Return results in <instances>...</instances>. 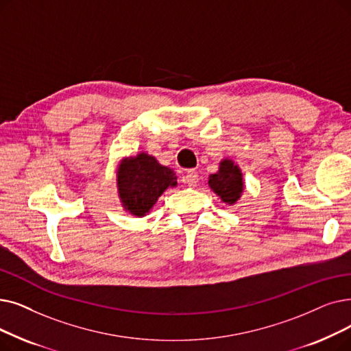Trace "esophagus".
<instances>
[{
	"mask_svg": "<svg viewBox=\"0 0 351 351\" xmlns=\"http://www.w3.org/2000/svg\"><path fill=\"white\" fill-rule=\"evenodd\" d=\"M197 182H199V178H197V172L196 171H188V173L185 176V184H188V186H196Z\"/></svg>",
	"mask_w": 351,
	"mask_h": 351,
	"instance_id": "1",
	"label": "esophagus"
}]
</instances>
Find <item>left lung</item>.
I'll list each match as a JSON object with an SVG mask.
<instances>
[{
  "mask_svg": "<svg viewBox=\"0 0 351 351\" xmlns=\"http://www.w3.org/2000/svg\"><path fill=\"white\" fill-rule=\"evenodd\" d=\"M208 184L222 202L234 205L243 192V179L239 166L231 159H223L219 163V171L209 176Z\"/></svg>",
  "mask_w": 351,
  "mask_h": 351,
  "instance_id": "left-lung-1",
  "label": "left lung"
}]
</instances>
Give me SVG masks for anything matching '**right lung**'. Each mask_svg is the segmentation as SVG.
I'll use <instances>...</instances> for the list:
<instances>
[{"mask_svg":"<svg viewBox=\"0 0 351 351\" xmlns=\"http://www.w3.org/2000/svg\"><path fill=\"white\" fill-rule=\"evenodd\" d=\"M175 172L162 166L145 152L126 158L117 169V191L125 210L134 217H145L156 204L158 197L167 189L176 186Z\"/></svg>","mask_w":351,"mask_h":351,"instance_id":"1","label":"right lung"}]
</instances>
